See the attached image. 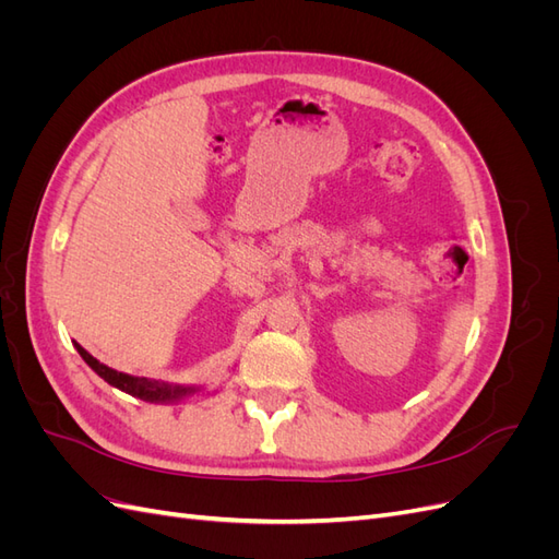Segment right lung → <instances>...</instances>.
I'll use <instances>...</instances> for the list:
<instances>
[{"mask_svg":"<svg viewBox=\"0 0 559 559\" xmlns=\"http://www.w3.org/2000/svg\"><path fill=\"white\" fill-rule=\"evenodd\" d=\"M74 347L81 354V359L86 361L99 378L109 382L111 386L121 389V392L134 396V399H142V401H148V403H181L189 396L202 392V386H195V384H175V382H163V380H151V378H138V376L121 373V370L109 368L107 364L97 361L93 354L83 349L79 343H74Z\"/></svg>","mask_w":559,"mask_h":559,"instance_id":"obj_1","label":"right lung"}]
</instances>
